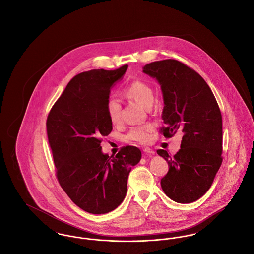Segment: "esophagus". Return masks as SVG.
I'll use <instances>...</instances> for the list:
<instances>
[{
  "label": "esophagus",
  "instance_id": "34e87169",
  "mask_svg": "<svg viewBox=\"0 0 254 254\" xmlns=\"http://www.w3.org/2000/svg\"><path fill=\"white\" fill-rule=\"evenodd\" d=\"M143 150H144V152H145V153L148 154V155H153V154L155 153V151H154V150H152V149H151V148H149V147H145Z\"/></svg>",
  "mask_w": 254,
  "mask_h": 254
}]
</instances>
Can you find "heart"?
I'll use <instances>...</instances> for the list:
<instances>
[{"mask_svg": "<svg viewBox=\"0 0 254 254\" xmlns=\"http://www.w3.org/2000/svg\"><path fill=\"white\" fill-rule=\"evenodd\" d=\"M124 95L137 102L145 109H149L153 103V90L151 86L142 80H135L124 89ZM107 113L112 124L121 121V105L116 99H109L107 104ZM154 126L145 124L133 127L127 134V139L140 144L149 143Z\"/></svg>", "mask_w": 254, "mask_h": 254, "instance_id": "obj_1", "label": "heart"}]
</instances>
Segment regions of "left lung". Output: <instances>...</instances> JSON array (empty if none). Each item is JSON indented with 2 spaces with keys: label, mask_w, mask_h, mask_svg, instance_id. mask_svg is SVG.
<instances>
[{
  "label": "left lung",
  "mask_w": 254,
  "mask_h": 254,
  "mask_svg": "<svg viewBox=\"0 0 254 254\" xmlns=\"http://www.w3.org/2000/svg\"><path fill=\"white\" fill-rule=\"evenodd\" d=\"M143 72L156 78L163 92L166 127L160 132L166 138L183 133L181 148L174 156L157 150L169 168L161 187L171 200L192 203L209 190L223 161V123L217 101L201 75L179 61L152 62Z\"/></svg>",
  "instance_id": "1"
}]
</instances>
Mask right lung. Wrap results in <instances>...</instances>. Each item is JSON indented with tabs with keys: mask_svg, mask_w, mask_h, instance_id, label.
Returning <instances> with one entry per match:
<instances>
[{
	"mask_svg": "<svg viewBox=\"0 0 254 254\" xmlns=\"http://www.w3.org/2000/svg\"><path fill=\"white\" fill-rule=\"evenodd\" d=\"M127 66L76 75L47 119L58 182L75 205L92 214L108 213L121 204L128 174L142 156L138 147L126 145L109 157L100 145L112 130L107 113L110 88Z\"/></svg>",
	"mask_w": 254,
	"mask_h": 254,
	"instance_id": "right-lung-1",
	"label": "right lung"
}]
</instances>
